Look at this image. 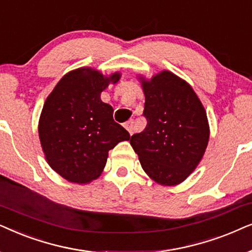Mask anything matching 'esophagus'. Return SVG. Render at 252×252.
<instances>
[{"label": "esophagus", "mask_w": 252, "mask_h": 252, "mask_svg": "<svg viewBox=\"0 0 252 252\" xmlns=\"http://www.w3.org/2000/svg\"><path fill=\"white\" fill-rule=\"evenodd\" d=\"M124 128L128 130L130 135H132L133 130H135V122H133V120H129L128 122L124 123Z\"/></svg>", "instance_id": "34e87169"}]
</instances>
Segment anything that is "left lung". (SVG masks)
I'll list each match as a JSON object with an SVG mask.
<instances>
[{"label": "left lung", "instance_id": "obj_1", "mask_svg": "<svg viewBox=\"0 0 252 252\" xmlns=\"http://www.w3.org/2000/svg\"><path fill=\"white\" fill-rule=\"evenodd\" d=\"M146 128L130 138L143 169L161 186L183 182L198 166L210 137L206 112L186 80L161 71L140 77Z\"/></svg>", "mask_w": 252, "mask_h": 252}]
</instances>
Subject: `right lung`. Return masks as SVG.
<instances>
[{
  "label": "right lung",
  "mask_w": 252,
  "mask_h": 252,
  "mask_svg": "<svg viewBox=\"0 0 252 252\" xmlns=\"http://www.w3.org/2000/svg\"><path fill=\"white\" fill-rule=\"evenodd\" d=\"M121 73L109 77L91 68L63 76L46 99L39 138L48 165L72 183H90L101 175L109 150L130 135L113 119V107L100 94Z\"/></svg>",
  "instance_id": "obj_1"
}]
</instances>
